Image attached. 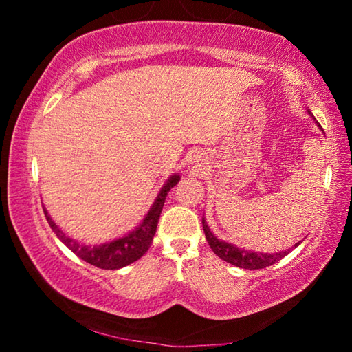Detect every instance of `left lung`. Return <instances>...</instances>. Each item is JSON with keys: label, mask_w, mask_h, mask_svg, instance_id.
Returning a JSON list of instances; mask_svg holds the SVG:
<instances>
[{"label": "left lung", "mask_w": 352, "mask_h": 352, "mask_svg": "<svg viewBox=\"0 0 352 352\" xmlns=\"http://www.w3.org/2000/svg\"><path fill=\"white\" fill-rule=\"evenodd\" d=\"M201 223H204L206 241H208V243H210V247L212 248V252L216 253L220 259L230 262V264H233L236 267H241V269H248V270L265 269V267H269L272 264H276L279 259H283L284 256H287L290 252V250H287V252H279V253H273V254L247 252V250H242L236 245H231V243H228V242L217 239V237L211 233L210 226L206 225L205 219H201ZM300 242L295 243V247L300 245Z\"/></svg>", "instance_id": "1"}]
</instances>
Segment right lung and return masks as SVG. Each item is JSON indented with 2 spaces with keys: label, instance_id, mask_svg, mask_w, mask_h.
<instances>
[{
  "label": "right lung",
  "instance_id": "add662e5",
  "mask_svg": "<svg viewBox=\"0 0 352 352\" xmlns=\"http://www.w3.org/2000/svg\"><path fill=\"white\" fill-rule=\"evenodd\" d=\"M178 180H180V175L175 174L166 182L162 190H160V194L157 195V199H155L152 208L148 210L147 216L140 223L138 228H135L132 233L121 237V239L107 242V243H102V245L88 247V245H82V243L76 242L74 239H71V237L65 234L63 231L54 223V220L51 219V216L47 214L45 208L43 211H45L47 223H50L52 231H54L56 236L71 250V252L76 253L80 259L88 262V264L99 267V269L118 270L129 264H132L135 261H138L141 256L147 252L148 247H151L155 231H157L160 214H162V210L164 206L166 195H168L169 190L175 186Z\"/></svg>",
  "mask_w": 352,
  "mask_h": 352
}]
</instances>
